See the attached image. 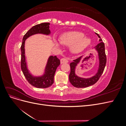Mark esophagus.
<instances>
[{
    "instance_id": "34e87169",
    "label": "esophagus",
    "mask_w": 126,
    "mask_h": 126,
    "mask_svg": "<svg viewBox=\"0 0 126 126\" xmlns=\"http://www.w3.org/2000/svg\"><path fill=\"white\" fill-rule=\"evenodd\" d=\"M68 62V60L66 58H63L62 59H60V63H67Z\"/></svg>"
}]
</instances>
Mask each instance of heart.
Instances as JSON below:
<instances>
[{"mask_svg": "<svg viewBox=\"0 0 126 126\" xmlns=\"http://www.w3.org/2000/svg\"><path fill=\"white\" fill-rule=\"evenodd\" d=\"M54 43L57 47H60L61 44L65 46H71V51L77 54L87 47L91 43V40L88 37H85L82 32H66L61 36L60 42L54 40Z\"/></svg>", "mask_w": 126, "mask_h": 126, "instance_id": "obj_1", "label": "heart"}]
</instances>
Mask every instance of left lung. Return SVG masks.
Listing matches in <instances>:
<instances>
[{
    "label": "left lung",
    "instance_id": "obj_1",
    "mask_svg": "<svg viewBox=\"0 0 126 126\" xmlns=\"http://www.w3.org/2000/svg\"><path fill=\"white\" fill-rule=\"evenodd\" d=\"M96 34L98 38H99V43L94 47V49L98 52L99 58V67L97 72L93 77L88 78L78 77L75 74V69L78 64L80 63L81 57H79L73 60L74 62L71 63L70 64V73L69 76V79L71 85L76 88H86L94 85L95 83L97 82L104 72L107 62L105 44L102 42L100 36L97 33H96Z\"/></svg>",
    "mask_w": 126,
    "mask_h": 126
}]
</instances>
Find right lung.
<instances>
[{"mask_svg": "<svg viewBox=\"0 0 126 126\" xmlns=\"http://www.w3.org/2000/svg\"><path fill=\"white\" fill-rule=\"evenodd\" d=\"M49 22H44L33 26L24 35L21 46V68L27 80L30 85L38 88H46L50 87L54 83V78L56 70L60 64V60L57 56H49L44 74L40 76H34L32 75L27 68L25 57V43L28 37L35 34L41 33L46 35L50 34Z\"/></svg>", "mask_w": 126, "mask_h": 126, "instance_id": "obj_1", "label": "right lung"}]
</instances>
